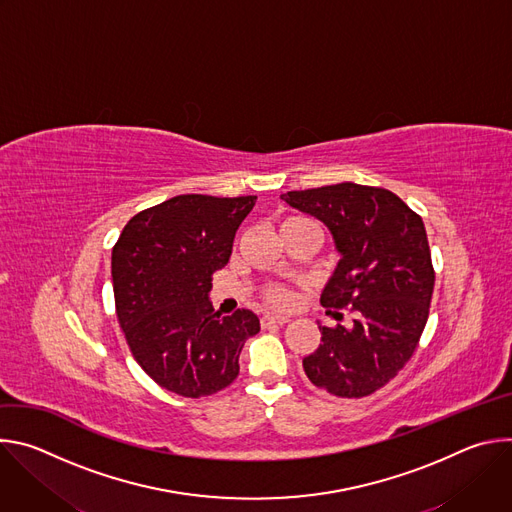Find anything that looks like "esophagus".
Returning <instances> with one entry per match:
<instances>
[{
    "mask_svg": "<svg viewBox=\"0 0 512 512\" xmlns=\"http://www.w3.org/2000/svg\"><path fill=\"white\" fill-rule=\"evenodd\" d=\"M289 318L287 316H279V314H263L261 318V324L267 328V326H283L287 324Z\"/></svg>",
    "mask_w": 512,
    "mask_h": 512,
    "instance_id": "esophagus-1",
    "label": "esophagus"
}]
</instances>
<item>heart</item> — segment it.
<instances>
[{
  "instance_id": "heart-1",
  "label": "heart",
  "mask_w": 512,
  "mask_h": 512,
  "mask_svg": "<svg viewBox=\"0 0 512 512\" xmlns=\"http://www.w3.org/2000/svg\"><path fill=\"white\" fill-rule=\"evenodd\" d=\"M304 221H308V218L289 216V218H285V221L281 223V229H285V227H294V225L304 223ZM265 298H267L271 304H275V306H287V304L291 302L289 289H287V287H283V285H271V287H267V289H265Z\"/></svg>"
}]
</instances>
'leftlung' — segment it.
<instances>
[{
  "instance_id": "1",
  "label": "left lung",
  "mask_w": 512,
  "mask_h": 512,
  "mask_svg": "<svg viewBox=\"0 0 512 512\" xmlns=\"http://www.w3.org/2000/svg\"><path fill=\"white\" fill-rule=\"evenodd\" d=\"M281 198L330 231L340 259L320 302L334 320L346 306L352 314L348 328L318 322L322 344L304 371L330 395L367 397L405 367L429 316L435 275L421 216L397 194L354 182Z\"/></svg>"
}]
</instances>
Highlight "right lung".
<instances>
[{"label":"right lung","mask_w":512,"mask_h":512,"mask_svg":"<svg viewBox=\"0 0 512 512\" xmlns=\"http://www.w3.org/2000/svg\"><path fill=\"white\" fill-rule=\"evenodd\" d=\"M257 196L180 194L137 212L111 255L117 318L139 367L170 393L198 399L229 387L257 314L214 312L223 269Z\"/></svg>","instance_id":"add662e5"}]
</instances>
